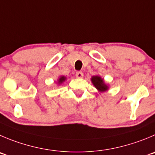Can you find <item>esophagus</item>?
I'll return each mask as SVG.
<instances>
[{
    "mask_svg": "<svg viewBox=\"0 0 155 155\" xmlns=\"http://www.w3.org/2000/svg\"><path fill=\"white\" fill-rule=\"evenodd\" d=\"M75 75H76V77L78 78H82L84 77V74L82 71H77Z\"/></svg>",
    "mask_w": 155,
    "mask_h": 155,
    "instance_id": "esophagus-1",
    "label": "esophagus"
}]
</instances>
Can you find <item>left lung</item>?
<instances>
[{
  "label": "left lung",
  "instance_id": "obj_1",
  "mask_svg": "<svg viewBox=\"0 0 155 155\" xmlns=\"http://www.w3.org/2000/svg\"><path fill=\"white\" fill-rule=\"evenodd\" d=\"M91 81H92L94 86L100 92H104V91H107L108 90L109 87L107 86V84H106L104 79L101 77L98 76V75H97V76H93L91 78Z\"/></svg>",
  "mask_w": 155,
  "mask_h": 155
}]
</instances>
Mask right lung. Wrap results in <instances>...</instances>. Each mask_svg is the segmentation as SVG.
Listing matches in <instances>:
<instances>
[{
  "instance_id": "add662e5",
  "label": "right lung",
  "mask_w": 155,
  "mask_h": 155,
  "mask_svg": "<svg viewBox=\"0 0 155 155\" xmlns=\"http://www.w3.org/2000/svg\"><path fill=\"white\" fill-rule=\"evenodd\" d=\"M66 80V78L64 76H61L59 78H58V83L59 84H62L63 82L64 81Z\"/></svg>"
}]
</instances>
